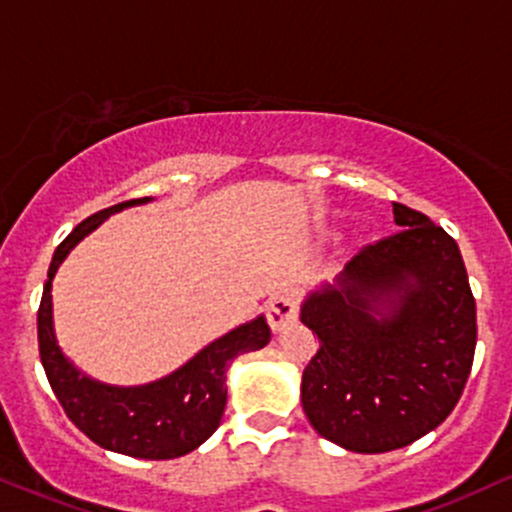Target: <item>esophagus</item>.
Wrapping results in <instances>:
<instances>
[{
	"label": "esophagus",
	"mask_w": 512,
	"mask_h": 512,
	"mask_svg": "<svg viewBox=\"0 0 512 512\" xmlns=\"http://www.w3.org/2000/svg\"><path fill=\"white\" fill-rule=\"evenodd\" d=\"M298 319V300L293 293H276L267 303V322L272 326L274 334L291 326Z\"/></svg>",
	"instance_id": "1"
}]
</instances>
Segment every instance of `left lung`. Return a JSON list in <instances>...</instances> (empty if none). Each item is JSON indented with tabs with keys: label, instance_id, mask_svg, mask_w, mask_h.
Masks as SVG:
<instances>
[{
	"label": "left lung",
	"instance_id": "obj_1",
	"mask_svg": "<svg viewBox=\"0 0 512 512\" xmlns=\"http://www.w3.org/2000/svg\"><path fill=\"white\" fill-rule=\"evenodd\" d=\"M398 233L367 245L300 305L319 338L300 400L319 436L353 453L410 446L451 415L477 346L458 243L393 202Z\"/></svg>",
	"mask_w": 512,
	"mask_h": 512
}]
</instances>
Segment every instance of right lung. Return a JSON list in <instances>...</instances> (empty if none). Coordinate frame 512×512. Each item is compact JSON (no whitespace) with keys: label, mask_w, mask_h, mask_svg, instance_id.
Segmentation results:
<instances>
[{"label":"right lung","mask_w":512,"mask_h":512,"mask_svg":"<svg viewBox=\"0 0 512 512\" xmlns=\"http://www.w3.org/2000/svg\"><path fill=\"white\" fill-rule=\"evenodd\" d=\"M152 197L121 202L92 214L61 240L49 264L45 291L38 310L40 360L69 420L107 451L145 460L181 458L202 446L219 427L226 408V372L233 357L260 350L272 331L264 315L245 322L212 341L186 365L166 377L140 386L104 384L83 374L61 353L54 334L52 281L69 252L92 233L104 219L126 207L147 205Z\"/></svg>","instance_id":"1"}]
</instances>
